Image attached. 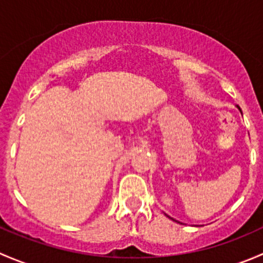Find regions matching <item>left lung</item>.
Returning <instances> with one entry per match:
<instances>
[{"mask_svg":"<svg viewBox=\"0 0 263 263\" xmlns=\"http://www.w3.org/2000/svg\"><path fill=\"white\" fill-rule=\"evenodd\" d=\"M238 109H239V110H240V108H239V107H238ZM240 112H242V110H240ZM165 215H166V214H165ZM166 216H168V217H169V219H172V220H173V221H177V220H174V219H173V217H171V216H169V215H166ZM178 222H179V221H178ZM181 224H182V222H181Z\"/></svg>","mask_w":263,"mask_h":263,"instance_id":"8db88e82","label":"left lung"}]
</instances>
